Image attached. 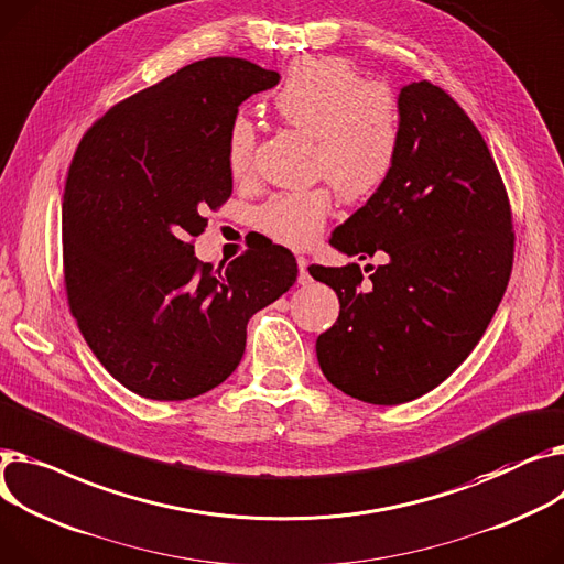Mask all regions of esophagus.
<instances>
[{
	"instance_id": "obj_1",
	"label": "esophagus",
	"mask_w": 564,
	"mask_h": 564,
	"mask_svg": "<svg viewBox=\"0 0 564 564\" xmlns=\"http://www.w3.org/2000/svg\"><path fill=\"white\" fill-rule=\"evenodd\" d=\"M296 265H299V283L302 285H308L313 279H311V274H308V258H304V256H299L296 258Z\"/></svg>"
}]
</instances>
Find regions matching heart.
<instances>
[{"label":"heart","mask_w":564,"mask_h":564,"mask_svg":"<svg viewBox=\"0 0 564 564\" xmlns=\"http://www.w3.org/2000/svg\"><path fill=\"white\" fill-rule=\"evenodd\" d=\"M276 116L313 138V174L326 178L337 197L362 204L377 195L399 159L403 124L394 93L365 82L347 61L317 56L294 63L274 93ZM256 127L238 116L229 127L227 161L234 176L253 167ZM330 215L326 187L276 193L256 213L258 229L292 249L311 247Z\"/></svg>","instance_id":"1"}]
</instances>
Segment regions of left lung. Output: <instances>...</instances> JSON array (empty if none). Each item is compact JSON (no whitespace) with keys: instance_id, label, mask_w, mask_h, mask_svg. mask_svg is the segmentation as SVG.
I'll list each match as a JSON object with an SVG mask.
<instances>
[{"instance_id":"left-lung-1","label":"left lung","mask_w":564,"mask_h":564,"mask_svg":"<svg viewBox=\"0 0 564 564\" xmlns=\"http://www.w3.org/2000/svg\"><path fill=\"white\" fill-rule=\"evenodd\" d=\"M394 170L330 236L347 256L388 253L362 279L356 262L308 268L340 299L317 337L324 377L345 394L397 405L437 388L478 345L512 272V213L480 131L442 88L399 93Z\"/></svg>"}]
</instances>
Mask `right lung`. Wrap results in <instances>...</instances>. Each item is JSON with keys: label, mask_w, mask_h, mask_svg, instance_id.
<instances>
[{"label": "right lung", "mask_w": 564, "mask_h": 564, "mask_svg": "<svg viewBox=\"0 0 564 564\" xmlns=\"http://www.w3.org/2000/svg\"><path fill=\"white\" fill-rule=\"evenodd\" d=\"M279 72L217 56L112 106L82 138L63 193L69 311L97 360L154 401L199 397L240 365L247 322L288 292L296 260L272 240L227 268L199 262L206 210L231 197L229 127Z\"/></svg>", "instance_id": "right-lung-1"}]
</instances>
